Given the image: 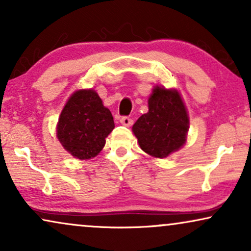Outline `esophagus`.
Here are the masks:
<instances>
[{
	"instance_id": "1",
	"label": "esophagus",
	"mask_w": 251,
	"mask_h": 251,
	"mask_svg": "<svg viewBox=\"0 0 251 251\" xmlns=\"http://www.w3.org/2000/svg\"><path fill=\"white\" fill-rule=\"evenodd\" d=\"M120 122H121V125H123L125 126H130L132 125V120L128 118V116H123V118H121V120H120Z\"/></svg>"
}]
</instances>
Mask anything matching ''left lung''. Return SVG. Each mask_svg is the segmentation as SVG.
Here are the masks:
<instances>
[{
    "instance_id": "left-lung-1",
    "label": "left lung",
    "mask_w": 251,
    "mask_h": 251,
    "mask_svg": "<svg viewBox=\"0 0 251 251\" xmlns=\"http://www.w3.org/2000/svg\"><path fill=\"white\" fill-rule=\"evenodd\" d=\"M190 128L187 108L177 89L155 85L149 97V112L132 126L144 152L163 159L185 145Z\"/></svg>"
}]
</instances>
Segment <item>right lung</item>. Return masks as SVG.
I'll list each match as a JSON object with an SVG mask.
<instances>
[{
    "label": "right lung",
    "instance_id": "obj_1",
    "mask_svg": "<svg viewBox=\"0 0 251 251\" xmlns=\"http://www.w3.org/2000/svg\"><path fill=\"white\" fill-rule=\"evenodd\" d=\"M112 113L94 89H80L71 95L57 123V138L78 160L97 156L106 137L114 129Z\"/></svg>",
    "mask_w": 251,
    "mask_h": 251
}]
</instances>
